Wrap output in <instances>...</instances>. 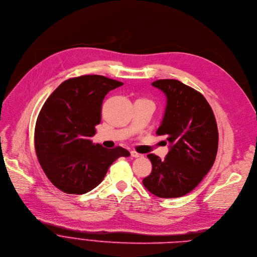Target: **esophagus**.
Here are the masks:
<instances>
[{
	"label": "esophagus",
	"mask_w": 257,
	"mask_h": 257,
	"mask_svg": "<svg viewBox=\"0 0 257 257\" xmlns=\"http://www.w3.org/2000/svg\"><path fill=\"white\" fill-rule=\"evenodd\" d=\"M130 155H131V157H133V158H141V157H143L142 154H138V153H136V152H134V151H131V152H130Z\"/></svg>",
	"instance_id": "esophagus-1"
}]
</instances>
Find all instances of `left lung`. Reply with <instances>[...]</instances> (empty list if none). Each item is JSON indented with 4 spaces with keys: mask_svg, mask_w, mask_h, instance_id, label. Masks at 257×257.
Segmentation results:
<instances>
[{
    "mask_svg": "<svg viewBox=\"0 0 257 257\" xmlns=\"http://www.w3.org/2000/svg\"><path fill=\"white\" fill-rule=\"evenodd\" d=\"M152 85L167 97L157 134L166 137L170 151L164 160L148 155L153 170L143 183L159 198H179L192 192L213 166L218 149L217 124L211 106L194 88L172 79Z\"/></svg>",
    "mask_w": 257,
    "mask_h": 257,
    "instance_id": "obj_1",
    "label": "left lung"
}]
</instances>
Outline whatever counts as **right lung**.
<instances>
[{
  "label": "right lung",
  "mask_w": 257,
  "mask_h": 257,
  "mask_svg": "<svg viewBox=\"0 0 257 257\" xmlns=\"http://www.w3.org/2000/svg\"><path fill=\"white\" fill-rule=\"evenodd\" d=\"M123 83L85 75L61 83L45 101L36 123L35 149L46 176L58 190L82 195L102 181L108 167L130 153L93 145L104 96Z\"/></svg>",
  "instance_id": "add662e5"
}]
</instances>
